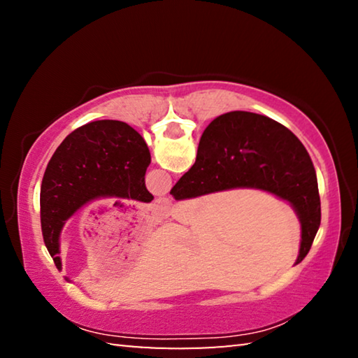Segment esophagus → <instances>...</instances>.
I'll return each instance as SVG.
<instances>
[{
	"instance_id": "obj_1",
	"label": "esophagus",
	"mask_w": 358,
	"mask_h": 358,
	"mask_svg": "<svg viewBox=\"0 0 358 358\" xmlns=\"http://www.w3.org/2000/svg\"><path fill=\"white\" fill-rule=\"evenodd\" d=\"M171 207H172V202H171V199H167V197H159V199H156L155 201V203H153V211L156 215H159V216H164L166 213H169V210H171Z\"/></svg>"
}]
</instances>
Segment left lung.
Segmentation results:
<instances>
[{"mask_svg": "<svg viewBox=\"0 0 358 358\" xmlns=\"http://www.w3.org/2000/svg\"><path fill=\"white\" fill-rule=\"evenodd\" d=\"M150 162L142 136L123 121H92L64 138L41 185L42 237L58 270L59 235L66 221L85 205L98 199L153 201L145 186Z\"/></svg>", "mask_w": 358, "mask_h": 358, "instance_id": "1", "label": "left lung"}]
</instances>
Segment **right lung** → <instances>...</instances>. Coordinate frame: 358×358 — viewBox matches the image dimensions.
I'll return each instance as SVG.
<instances>
[{
    "label": "right lung",
    "instance_id": "right-lung-1",
    "mask_svg": "<svg viewBox=\"0 0 358 358\" xmlns=\"http://www.w3.org/2000/svg\"><path fill=\"white\" fill-rule=\"evenodd\" d=\"M260 189L286 201L299 216L300 264L320 226L316 171L303 143L286 126L252 112H229L203 131L194 166L172 187L175 201L205 194Z\"/></svg>",
    "mask_w": 358,
    "mask_h": 358
}]
</instances>
